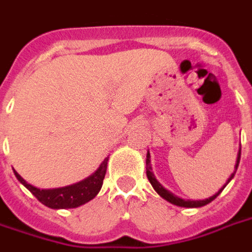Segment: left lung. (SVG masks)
<instances>
[{
    "label": "left lung",
    "mask_w": 252,
    "mask_h": 252,
    "mask_svg": "<svg viewBox=\"0 0 252 252\" xmlns=\"http://www.w3.org/2000/svg\"><path fill=\"white\" fill-rule=\"evenodd\" d=\"M151 157H150V153L147 151V159H146V174H147V178L150 181V184L153 185V188L155 189V191L158 193L162 198H164L166 201H169L170 204H173V205H177V206H182V208H200V206H204L206 204H209L212 201L216 198L217 195L221 193L224 188L231 182L233 177H235V173H236V170H238V166H239V160H240V147H239V151H238V157H236V163H235V170H233V173L229 175V178L227 180V182L224 184V185L219 189V191H216L215 194L211 195L209 198H205V200H185V198H181L178 195H175L174 193H171L170 190H167L166 188L160 185V182H159L157 178H155V175L153 173V169H151Z\"/></svg>",
    "instance_id": "1"
}]
</instances>
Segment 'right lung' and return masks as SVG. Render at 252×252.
I'll list each match as a JSON object with an SVG mask.
<instances>
[{"mask_svg":"<svg viewBox=\"0 0 252 252\" xmlns=\"http://www.w3.org/2000/svg\"><path fill=\"white\" fill-rule=\"evenodd\" d=\"M109 157L102 160L98 169L93 174L86 177L85 180L79 181L72 185L63 186V188H55V189H39L36 186L31 185L21 175L13 170L16 178L23 185L40 201L43 205L48 206L51 209H70V208H78V206L86 204L90 200H93L98 191L102 188V181L106 173Z\"/></svg>","mask_w":252,"mask_h":252,"instance_id":"add662e5","label":"right lung"}]
</instances>
